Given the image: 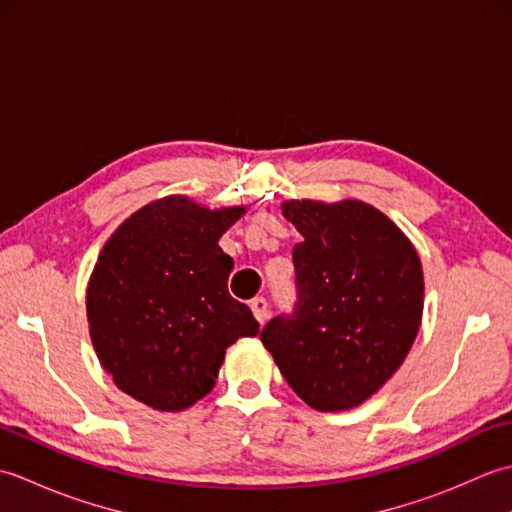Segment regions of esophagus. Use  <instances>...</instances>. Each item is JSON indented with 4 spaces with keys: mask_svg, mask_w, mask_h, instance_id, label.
Here are the masks:
<instances>
[{
    "mask_svg": "<svg viewBox=\"0 0 512 512\" xmlns=\"http://www.w3.org/2000/svg\"><path fill=\"white\" fill-rule=\"evenodd\" d=\"M250 310H253L255 319L259 321V325H264L268 321V301L264 297H255L253 301H250Z\"/></svg>",
    "mask_w": 512,
    "mask_h": 512,
    "instance_id": "1",
    "label": "esophagus"
}]
</instances>
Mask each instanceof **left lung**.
Instances as JSON below:
<instances>
[{"mask_svg":"<svg viewBox=\"0 0 512 512\" xmlns=\"http://www.w3.org/2000/svg\"><path fill=\"white\" fill-rule=\"evenodd\" d=\"M303 242L292 248L297 301L262 330L295 394L319 411L361 405L405 361L422 319L416 248L358 200L284 206Z\"/></svg>","mask_w":512,"mask_h":512,"instance_id":"left-lung-1","label":"left lung"}]
</instances>
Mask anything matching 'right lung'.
<instances>
[{
    "label": "right lung",
    "instance_id": "1",
    "mask_svg": "<svg viewBox=\"0 0 512 512\" xmlns=\"http://www.w3.org/2000/svg\"><path fill=\"white\" fill-rule=\"evenodd\" d=\"M242 213L169 195L107 239L88 321L101 365L125 394L160 411L187 409L213 389L226 347L259 332L228 292L233 259L217 246Z\"/></svg>",
    "mask_w": 512,
    "mask_h": 512
}]
</instances>
